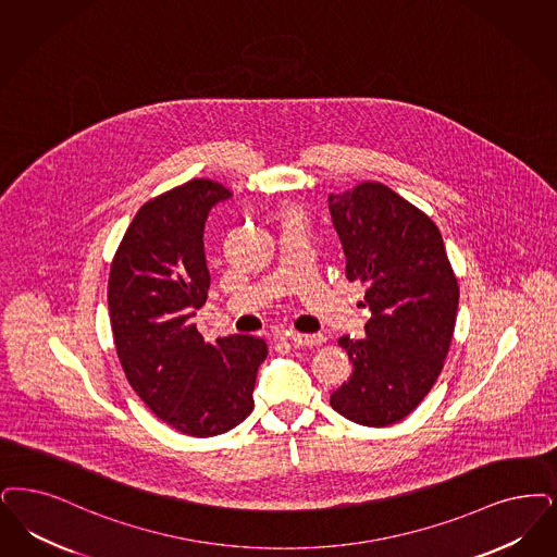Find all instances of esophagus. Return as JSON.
Instances as JSON below:
<instances>
[{"label": "esophagus", "instance_id": "esophagus-1", "mask_svg": "<svg viewBox=\"0 0 557 557\" xmlns=\"http://www.w3.org/2000/svg\"><path fill=\"white\" fill-rule=\"evenodd\" d=\"M292 344L296 348H312V346H319L323 342V335L321 334H292L289 335Z\"/></svg>", "mask_w": 557, "mask_h": 557}]
</instances>
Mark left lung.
Wrapping results in <instances>:
<instances>
[{"mask_svg": "<svg viewBox=\"0 0 557 557\" xmlns=\"http://www.w3.org/2000/svg\"><path fill=\"white\" fill-rule=\"evenodd\" d=\"M346 277L367 286L364 337L342 335L352 373L330 398L342 417L385 426L408 417L444 369L458 282L437 225L379 182L330 195Z\"/></svg>", "mask_w": 557, "mask_h": 557, "instance_id": "1", "label": "left lung"}]
</instances>
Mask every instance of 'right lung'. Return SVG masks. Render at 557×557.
Segmentation results:
<instances>
[{
	"label": "right lung",
	"mask_w": 557,
	"mask_h": 557,
	"mask_svg": "<svg viewBox=\"0 0 557 557\" xmlns=\"http://www.w3.org/2000/svg\"><path fill=\"white\" fill-rule=\"evenodd\" d=\"M230 197L222 184L197 178L145 202L110 271V319L126 379L163 423L193 437L245 421L268 358L261 337L234 334L209 344L193 321L211 284L205 222Z\"/></svg>",
	"instance_id": "obj_1"
}]
</instances>
